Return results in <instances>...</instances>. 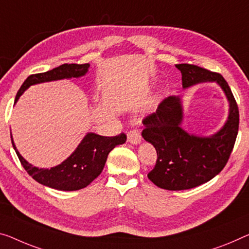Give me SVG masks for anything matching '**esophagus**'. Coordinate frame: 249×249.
I'll return each instance as SVG.
<instances>
[{
    "mask_svg": "<svg viewBox=\"0 0 249 249\" xmlns=\"http://www.w3.org/2000/svg\"><path fill=\"white\" fill-rule=\"evenodd\" d=\"M127 136H128V141L130 143H132V144L140 143L141 135H140V132L138 131V130H136V129L130 130Z\"/></svg>",
    "mask_w": 249,
    "mask_h": 249,
    "instance_id": "esophagus-1",
    "label": "esophagus"
}]
</instances>
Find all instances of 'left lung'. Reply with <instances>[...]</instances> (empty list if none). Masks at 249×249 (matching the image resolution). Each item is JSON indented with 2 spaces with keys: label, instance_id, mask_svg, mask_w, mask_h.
<instances>
[{
  "label": "left lung",
  "instance_id": "1",
  "mask_svg": "<svg viewBox=\"0 0 249 249\" xmlns=\"http://www.w3.org/2000/svg\"><path fill=\"white\" fill-rule=\"evenodd\" d=\"M176 68L181 72L183 89L216 82L229 102V113L223 128L209 137L190 135L181 128V97L166 98L155 113L144 118L142 137L157 151L156 166L148 178L166 190L195 188L219 174L234 148L239 125L238 107L223 75L194 64H176Z\"/></svg>",
  "mask_w": 249,
  "mask_h": 249
}]
</instances>
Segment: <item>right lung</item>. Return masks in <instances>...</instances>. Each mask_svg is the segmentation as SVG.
Returning <instances> with one entry per match:
<instances>
[{"label":"right lung","mask_w":249,"mask_h":249,"mask_svg":"<svg viewBox=\"0 0 249 249\" xmlns=\"http://www.w3.org/2000/svg\"><path fill=\"white\" fill-rule=\"evenodd\" d=\"M89 68V63H66L43 73L30 75L18 91L14 103L18 102L21 94L31 86L55 80L80 78L87 73ZM11 140L23 168L34 180L56 190L73 191L85 188L101 174L109 152L114 147L124 143L127 136L120 133L116 137H103L93 132H88L75 150L63 162L50 169L37 168L29 163L18 151L12 137Z\"/></svg>","instance_id":"1"}]
</instances>
